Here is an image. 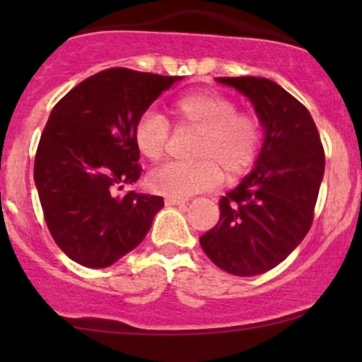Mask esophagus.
I'll return each instance as SVG.
<instances>
[{"mask_svg": "<svg viewBox=\"0 0 362 362\" xmlns=\"http://www.w3.org/2000/svg\"><path fill=\"white\" fill-rule=\"evenodd\" d=\"M187 199H178V197H167L165 199V204L167 206H182L185 204Z\"/></svg>", "mask_w": 362, "mask_h": 362, "instance_id": "34e87169", "label": "esophagus"}]
</instances>
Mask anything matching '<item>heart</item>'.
Here are the masks:
<instances>
[{
    "instance_id": "obj_1",
    "label": "heart",
    "mask_w": 362,
    "mask_h": 362,
    "mask_svg": "<svg viewBox=\"0 0 362 362\" xmlns=\"http://www.w3.org/2000/svg\"><path fill=\"white\" fill-rule=\"evenodd\" d=\"M170 112L180 129H192L194 161H168L149 173V187L158 194L184 199L218 189L223 175L235 180L247 175L259 160L264 124L255 112L238 110L231 98L216 91H192L177 97ZM134 144L148 160H160L172 138V124L155 107L136 119Z\"/></svg>"
}]
</instances>
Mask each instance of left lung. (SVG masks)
Instances as JSON below:
<instances>
[{
	"label": "left lung",
	"mask_w": 362,
	"mask_h": 362,
	"mask_svg": "<svg viewBox=\"0 0 362 362\" xmlns=\"http://www.w3.org/2000/svg\"><path fill=\"white\" fill-rule=\"evenodd\" d=\"M250 98L265 141L250 175L219 199V221L201 236L202 250L233 276H257L281 264L310 231L325 151L308 109L267 78H216Z\"/></svg>",
	"instance_id": "obj_1"
}]
</instances>
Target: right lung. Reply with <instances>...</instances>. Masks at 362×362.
<instances>
[{
  "label": "right lung",
  "mask_w": 362,
  "mask_h": 362,
  "mask_svg": "<svg viewBox=\"0 0 362 362\" xmlns=\"http://www.w3.org/2000/svg\"><path fill=\"white\" fill-rule=\"evenodd\" d=\"M178 80L103 69L54 105L37 146L34 178L45 224L71 260L109 267L146 236L163 197L115 190L143 172L132 136L136 119Z\"/></svg>",
  "instance_id": "obj_1"
}]
</instances>
